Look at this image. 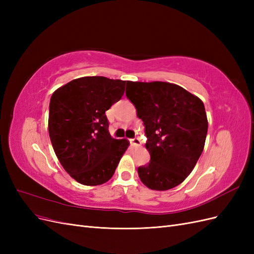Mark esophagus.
I'll use <instances>...</instances> for the list:
<instances>
[{
	"label": "esophagus",
	"mask_w": 254,
	"mask_h": 254,
	"mask_svg": "<svg viewBox=\"0 0 254 254\" xmlns=\"http://www.w3.org/2000/svg\"><path fill=\"white\" fill-rule=\"evenodd\" d=\"M130 144H131L132 146H141L142 141L139 139V137H134V139L130 140Z\"/></svg>",
	"instance_id": "1"
}]
</instances>
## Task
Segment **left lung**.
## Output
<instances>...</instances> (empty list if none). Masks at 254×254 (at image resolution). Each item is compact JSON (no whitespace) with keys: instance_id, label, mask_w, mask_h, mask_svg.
<instances>
[{"instance_id":"obj_1","label":"left lung","mask_w":254,"mask_h":254,"mask_svg":"<svg viewBox=\"0 0 254 254\" xmlns=\"http://www.w3.org/2000/svg\"><path fill=\"white\" fill-rule=\"evenodd\" d=\"M126 96L145 126L150 162L137 168L144 186L167 190L194 170L204 147L207 119L202 101L178 84L127 81Z\"/></svg>"}]
</instances>
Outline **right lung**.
I'll return each mask as SVG.
<instances>
[{"label": "right lung", "mask_w": 254, "mask_h": 254, "mask_svg": "<svg viewBox=\"0 0 254 254\" xmlns=\"http://www.w3.org/2000/svg\"><path fill=\"white\" fill-rule=\"evenodd\" d=\"M126 81L103 76L76 78L51 97L49 133L64 171L83 186L111 179L127 150V139L110 135L105 112L119 102Z\"/></svg>", "instance_id": "obj_1"}]
</instances>
